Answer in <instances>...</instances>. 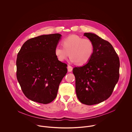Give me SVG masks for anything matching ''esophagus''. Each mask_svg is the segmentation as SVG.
I'll list each match as a JSON object with an SVG mask.
<instances>
[{
	"mask_svg": "<svg viewBox=\"0 0 132 132\" xmlns=\"http://www.w3.org/2000/svg\"><path fill=\"white\" fill-rule=\"evenodd\" d=\"M68 70L69 72H71L73 70V67L70 65L68 66Z\"/></svg>",
	"mask_w": 132,
	"mask_h": 132,
	"instance_id": "obj_1",
	"label": "esophagus"
}]
</instances>
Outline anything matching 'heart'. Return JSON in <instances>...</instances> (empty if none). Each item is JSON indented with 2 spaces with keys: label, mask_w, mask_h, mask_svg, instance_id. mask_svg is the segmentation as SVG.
I'll list each match as a JSON object with an SVG mask.
<instances>
[{
  "label": "heart",
  "mask_w": 132,
  "mask_h": 132,
  "mask_svg": "<svg viewBox=\"0 0 132 132\" xmlns=\"http://www.w3.org/2000/svg\"><path fill=\"white\" fill-rule=\"evenodd\" d=\"M63 47L57 45L55 54L60 61L66 60L69 56L71 61L78 65H83L89 62L94 52L93 42L87 38L77 35H71L62 41Z\"/></svg>",
  "instance_id": "1"
}]
</instances>
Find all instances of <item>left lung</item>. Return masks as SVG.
<instances>
[{"label":"left lung","instance_id":"obj_1","mask_svg":"<svg viewBox=\"0 0 132 132\" xmlns=\"http://www.w3.org/2000/svg\"><path fill=\"white\" fill-rule=\"evenodd\" d=\"M94 44L93 55L85 65L75 67L76 92L81 103L87 105L100 103L112 94L119 77V57L112 45L98 36L85 33Z\"/></svg>","mask_w":132,"mask_h":132}]
</instances>
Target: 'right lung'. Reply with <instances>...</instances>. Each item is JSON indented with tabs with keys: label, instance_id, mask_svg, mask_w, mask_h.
Masks as SVG:
<instances>
[{
	"label": "right lung",
	"instance_id": "right-lung-1",
	"mask_svg": "<svg viewBox=\"0 0 132 132\" xmlns=\"http://www.w3.org/2000/svg\"><path fill=\"white\" fill-rule=\"evenodd\" d=\"M61 36L54 34L29 39L18 53L17 78L23 94L32 101L44 104L52 102L67 73V64L55 54Z\"/></svg>",
	"mask_w": 132,
	"mask_h": 132
}]
</instances>
